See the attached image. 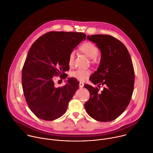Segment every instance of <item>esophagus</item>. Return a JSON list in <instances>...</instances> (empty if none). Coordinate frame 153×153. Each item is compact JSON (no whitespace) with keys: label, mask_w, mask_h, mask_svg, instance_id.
Segmentation results:
<instances>
[{"label":"esophagus","mask_w":153,"mask_h":153,"mask_svg":"<svg viewBox=\"0 0 153 153\" xmlns=\"http://www.w3.org/2000/svg\"><path fill=\"white\" fill-rule=\"evenodd\" d=\"M79 86L80 88H82L83 86H84V83L82 82H79Z\"/></svg>","instance_id":"1"}]
</instances>
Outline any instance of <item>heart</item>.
Here are the masks:
<instances>
[{
	"label": "heart",
	"mask_w": 153,
	"mask_h": 153,
	"mask_svg": "<svg viewBox=\"0 0 153 153\" xmlns=\"http://www.w3.org/2000/svg\"><path fill=\"white\" fill-rule=\"evenodd\" d=\"M79 50L81 52L90 58L91 62L94 64H97L99 62L100 57L99 55V49L94 43L91 42H85L81 45L79 47ZM75 52L72 51L69 53L68 58V65L72 67L74 65L75 59ZM90 69H77L71 73L72 77L80 81H85L88 78L91 74Z\"/></svg>",
	"instance_id": "1"
}]
</instances>
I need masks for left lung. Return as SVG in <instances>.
Masks as SVG:
<instances>
[{
    "label": "left lung",
    "mask_w": 153,
    "mask_h": 153,
    "mask_svg": "<svg viewBox=\"0 0 153 153\" xmlns=\"http://www.w3.org/2000/svg\"><path fill=\"white\" fill-rule=\"evenodd\" d=\"M87 39L96 43L101 52L100 65L90 80L105 87L100 93L97 87L85 84L90 98L84 107L94 119L110 122L125 111L131 101L134 84L131 58L126 46L111 36L96 34Z\"/></svg>",
    "instance_id": "1"
}]
</instances>
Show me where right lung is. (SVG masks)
<instances>
[{"instance_id": "right-lung-1", "label": "right lung", "mask_w": 153, "mask_h": 153, "mask_svg": "<svg viewBox=\"0 0 153 153\" xmlns=\"http://www.w3.org/2000/svg\"><path fill=\"white\" fill-rule=\"evenodd\" d=\"M85 37L82 33L51 31L30 48L22 69V83L27 105L39 118L53 120L66 111L79 82L71 78L64 86L56 87L53 78L68 76L65 72L69 70V53Z\"/></svg>"}]
</instances>
